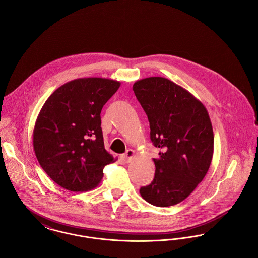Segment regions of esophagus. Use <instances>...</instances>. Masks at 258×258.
I'll return each instance as SVG.
<instances>
[{
  "instance_id": "34e87169",
  "label": "esophagus",
  "mask_w": 258,
  "mask_h": 258,
  "mask_svg": "<svg viewBox=\"0 0 258 258\" xmlns=\"http://www.w3.org/2000/svg\"><path fill=\"white\" fill-rule=\"evenodd\" d=\"M135 157V150L133 149H128L124 154H122L121 156V159L124 163H130Z\"/></svg>"
}]
</instances>
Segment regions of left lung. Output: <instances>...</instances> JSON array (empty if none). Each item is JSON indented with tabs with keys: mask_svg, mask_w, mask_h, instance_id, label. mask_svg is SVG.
<instances>
[{
	"mask_svg": "<svg viewBox=\"0 0 258 258\" xmlns=\"http://www.w3.org/2000/svg\"><path fill=\"white\" fill-rule=\"evenodd\" d=\"M133 90L148 117L152 142L162 150L153 159V181L139 193L153 206H174L196 189L211 166L214 140L209 113L192 93L163 77L139 80Z\"/></svg>",
	"mask_w": 258,
	"mask_h": 258,
	"instance_id": "8db88e82",
	"label": "left lung"
}]
</instances>
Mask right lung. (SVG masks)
<instances>
[{"instance_id": "obj_1", "label": "right lung", "mask_w": 258, "mask_h": 258, "mask_svg": "<svg viewBox=\"0 0 258 258\" xmlns=\"http://www.w3.org/2000/svg\"><path fill=\"white\" fill-rule=\"evenodd\" d=\"M120 86L105 78L76 79L53 91L42 107L33 147L41 167L62 188H95L104 167L117 160L105 150L100 113Z\"/></svg>"}]
</instances>
